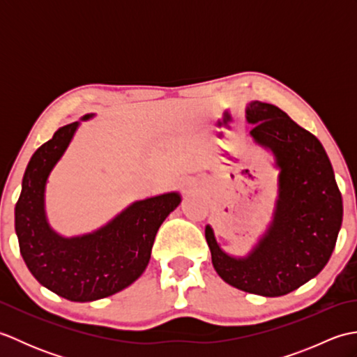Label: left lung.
Masks as SVG:
<instances>
[{
    "label": "left lung",
    "mask_w": 357,
    "mask_h": 357,
    "mask_svg": "<svg viewBox=\"0 0 357 357\" xmlns=\"http://www.w3.org/2000/svg\"><path fill=\"white\" fill-rule=\"evenodd\" d=\"M245 116L255 144L275 158L278 199L273 221L247 256L219 247L213 229L206 239L216 273L238 290L276 298L319 275L342 225V196L322 144L273 104L252 101Z\"/></svg>",
    "instance_id": "8db88e82"
}]
</instances>
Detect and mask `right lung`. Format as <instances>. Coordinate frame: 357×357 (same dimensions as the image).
<instances>
[{
	"label": "right lung",
	"mask_w": 357,
	"mask_h": 357,
	"mask_svg": "<svg viewBox=\"0 0 357 357\" xmlns=\"http://www.w3.org/2000/svg\"><path fill=\"white\" fill-rule=\"evenodd\" d=\"M93 116L89 113L81 121ZM78 127L79 121L58 128L30 158L15 206V231L22 259L38 282L64 299L90 302L124 290L142 275L159 227L179 206L181 195L136 201L92 233L61 236L45 215V184Z\"/></svg>",
	"instance_id": "obj_1"
}]
</instances>
